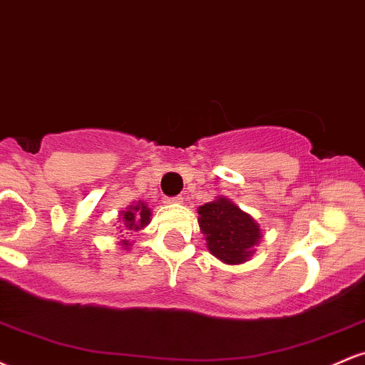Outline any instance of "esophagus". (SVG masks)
I'll return each mask as SVG.
<instances>
[{
	"label": "esophagus",
	"mask_w": 365,
	"mask_h": 365,
	"mask_svg": "<svg viewBox=\"0 0 365 365\" xmlns=\"http://www.w3.org/2000/svg\"><path fill=\"white\" fill-rule=\"evenodd\" d=\"M183 202V197L177 195V197H166L165 204H182Z\"/></svg>",
	"instance_id": "esophagus-1"
}]
</instances>
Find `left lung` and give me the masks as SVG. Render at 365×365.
Listing matches in <instances>:
<instances>
[{"instance_id": "1", "label": "left lung", "mask_w": 365, "mask_h": 365, "mask_svg": "<svg viewBox=\"0 0 365 365\" xmlns=\"http://www.w3.org/2000/svg\"><path fill=\"white\" fill-rule=\"evenodd\" d=\"M197 223L206 240L207 250L230 266L244 264L252 257L261 242V226L233 200L216 197L197 209Z\"/></svg>"}]
</instances>
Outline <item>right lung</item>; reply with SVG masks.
I'll return each mask as SVG.
<instances>
[{"instance_id":"obj_1","label":"right lung","mask_w":365,"mask_h":365,"mask_svg":"<svg viewBox=\"0 0 365 365\" xmlns=\"http://www.w3.org/2000/svg\"><path fill=\"white\" fill-rule=\"evenodd\" d=\"M118 216V221L121 223L120 228H123L125 232H130V230L132 232H140V230H144L150 223L153 212H150V207L144 200H139V202H132L127 209L120 211ZM123 230H120V233ZM120 245L123 250H130V247H132L128 240H121Z\"/></svg>"}]
</instances>
